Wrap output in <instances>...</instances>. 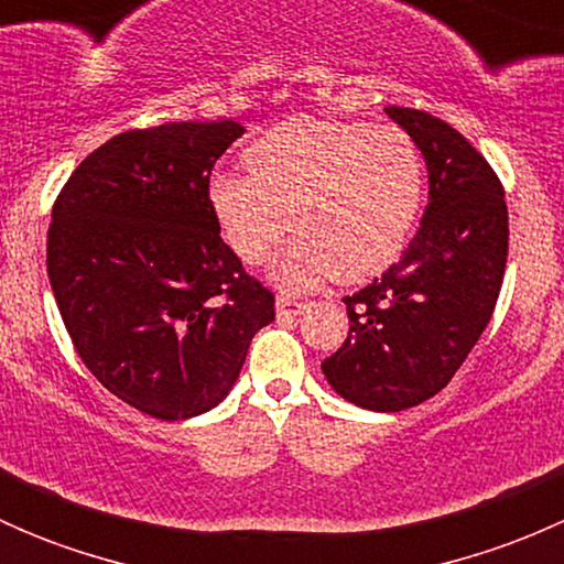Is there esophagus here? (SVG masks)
Segmentation results:
<instances>
[{"mask_svg":"<svg viewBox=\"0 0 564 564\" xmlns=\"http://www.w3.org/2000/svg\"><path fill=\"white\" fill-rule=\"evenodd\" d=\"M275 308H278V316H297L300 311L305 308V305L300 303V300L286 297V294H278V297H275Z\"/></svg>","mask_w":564,"mask_h":564,"instance_id":"esophagus-1","label":"esophagus"}]
</instances>
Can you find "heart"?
<instances>
[{
	"mask_svg": "<svg viewBox=\"0 0 564 564\" xmlns=\"http://www.w3.org/2000/svg\"><path fill=\"white\" fill-rule=\"evenodd\" d=\"M250 174L215 172L207 204L226 246L256 264L278 237L281 283L308 289L384 270L406 242L423 202V155L398 124L297 117L246 150Z\"/></svg>",
	"mask_w": 564,
	"mask_h": 564,
	"instance_id": "b5f03b06",
	"label": "heart"
}]
</instances>
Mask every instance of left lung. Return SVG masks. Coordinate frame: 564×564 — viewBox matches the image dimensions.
Here are the masks:
<instances>
[{
	"mask_svg": "<svg viewBox=\"0 0 564 564\" xmlns=\"http://www.w3.org/2000/svg\"><path fill=\"white\" fill-rule=\"evenodd\" d=\"M384 111L429 166V207L403 259L344 297L349 335L322 362L338 395L373 412H401L436 395L497 308L508 264V204L491 163L442 119Z\"/></svg>",
	"mask_w": 564,
	"mask_h": 564,
	"instance_id": "1",
	"label": "left lung"
}]
</instances>
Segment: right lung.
I'll use <instances>...</instances> for the list:
<instances>
[{"instance_id": "obj_1", "label": "right lung", "mask_w": 564, "mask_h": 564, "mask_svg": "<svg viewBox=\"0 0 564 564\" xmlns=\"http://www.w3.org/2000/svg\"><path fill=\"white\" fill-rule=\"evenodd\" d=\"M240 122L124 130L84 158L51 209L48 281L84 366L158 420L218 406L275 294L248 275L207 204Z\"/></svg>"}]
</instances>
